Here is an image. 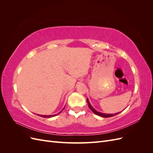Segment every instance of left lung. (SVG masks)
Returning <instances> with one entry per match:
<instances>
[{
	"label": "left lung",
	"mask_w": 153,
	"mask_h": 153,
	"mask_svg": "<svg viewBox=\"0 0 153 153\" xmlns=\"http://www.w3.org/2000/svg\"><path fill=\"white\" fill-rule=\"evenodd\" d=\"M87 101L88 105H89V108L92 111V112H93L94 114H95L97 115H99V116H100V117H110L114 116V115H117L118 114H119L120 112H119L115 113V114H105V113H101L100 112H98V111L96 110L93 107H92V105H91V103L89 102V100H88V98H87Z\"/></svg>",
	"instance_id": "8db88e82"
}]
</instances>
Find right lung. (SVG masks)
<instances>
[{"mask_svg": "<svg viewBox=\"0 0 153 153\" xmlns=\"http://www.w3.org/2000/svg\"><path fill=\"white\" fill-rule=\"evenodd\" d=\"M64 109V107L63 108V109L61 111V112H59V113H58V114H54V115H39V114H38V115H39V116H40V117H45V118H50V117H54V116H55V115H57L59 114L60 113H61V112H62V111Z\"/></svg>", "mask_w": 153, "mask_h": 153, "instance_id": "add662e5", "label": "right lung"}]
</instances>
